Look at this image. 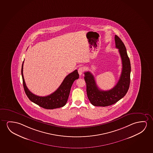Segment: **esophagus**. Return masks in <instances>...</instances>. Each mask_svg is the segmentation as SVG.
<instances>
[{
  "label": "esophagus",
  "mask_w": 153,
  "mask_h": 153,
  "mask_svg": "<svg viewBox=\"0 0 153 153\" xmlns=\"http://www.w3.org/2000/svg\"><path fill=\"white\" fill-rule=\"evenodd\" d=\"M84 71V68L82 67H80L78 69V73L79 74V75H82Z\"/></svg>",
  "instance_id": "obj_1"
}]
</instances>
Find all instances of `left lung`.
<instances>
[{
	"label": "left lung",
	"mask_w": 153,
	"mask_h": 153,
	"mask_svg": "<svg viewBox=\"0 0 153 153\" xmlns=\"http://www.w3.org/2000/svg\"><path fill=\"white\" fill-rule=\"evenodd\" d=\"M116 48L118 49L122 62V73L115 86L108 91L100 90L98 87L93 74L89 71L85 73L87 97L91 104L95 106H108L114 104L124 97L130 84L131 66L126 48L117 36H115Z\"/></svg>",
	"instance_id": "8db88e82"
}]
</instances>
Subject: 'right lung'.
Wrapping results in <instances>:
<instances>
[{
	"mask_svg": "<svg viewBox=\"0 0 153 153\" xmlns=\"http://www.w3.org/2000/svg\"><path fill=\"white\" fill-rule=\"evenodd\" d=\"M24 62V61L22 62V82L25 93L29 100L38 106L47 109H53L64 106L67 102L74 82L79 78L77 70L74 71L67 76L60 86L53 93L42 97L33 94L27 88L23 76Z\"/></svg>",
	"mask_w": 153,
	"mask_h": 153,
	"instance_id": "right-lung-1",
	"label": "right lung"
}]
</instances>
